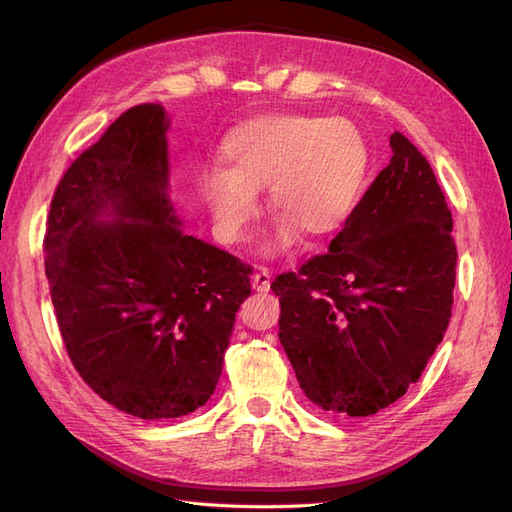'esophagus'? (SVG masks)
Listing matches in <instances>:
<instances>
[{
  "label": "esophagus",
  "mask_w": 512,
  "mask_h": 512,
  "mask_svg": "<svg viewBox=\"0 0 512 512\" xmlns=\"http://www.w3.org/2000/svg\"><path fill=\"white\" fill-rule=\"evenodd\" d=\"M252 288L258 290V292H269V288H271V271L267 267H260L252 275Z\"/></svg>",
  "instance_id": "34e87169"
}]
</instances>
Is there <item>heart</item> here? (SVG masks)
I'll return each instance as SVG.
<instances>
[{
  "label": "heart",
  "mask_w": 512,
  "mask_h": 512,
  "mask_svg": "<svg viewBox=\"0 0 512 512\" xmlns=\"http://www.w3.org/2000/svg\"><path fill=\"white\" fill-rule=\"evenodd\" d=\"M222 164L198 181L218 235L243 241L258 215L256 192L269 188V209L280 218L265 250L284 254L299 232L329 239L346 226L363 192L369 151L348 119L262 115L226 136Z\"/></svg>",
  "instance_id": "obj_1"
}]
</instances>
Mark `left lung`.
<instances>
[{
  "label": "left lung",
  "mask_w": 512,
  "mask_h": 512,
  "mask_svg": "<svg viewBox=\"0 0 512 512\" xmlns=\"http://www.w3.org/2000/svg\"><path fill=\"white\" fill-rule=\"evenodd\" d=\"M391 149L329 252L271 284L305 397L342 416H371L404 397L451 320V211L423 153L399 132Z\"/></svg>",
  "instance_id": "obj_1"
}]
</instances>
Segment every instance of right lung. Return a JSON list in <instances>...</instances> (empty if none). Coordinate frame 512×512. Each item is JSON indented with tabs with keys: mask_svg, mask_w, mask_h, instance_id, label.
Segmentation results:
<instances>
[{
	"mask_svg": "<svg viewBox=\"0 0 512 512\" xmlns=\"http://www.w3.org/2000/svg\"><path fill=\"white\" fill-rule=\"evenodd\" d=\"M168 126L160 104L117 117L61 177L44 235L72 365L104 401L145 421L207 404L252 292L250 265L181 230L166 194Z\"/></svg>",
	"mask_w": 512,
	"mask_h": 512,
	"instance_id": "1",
	"label": "right lung"
}]
</instances>
